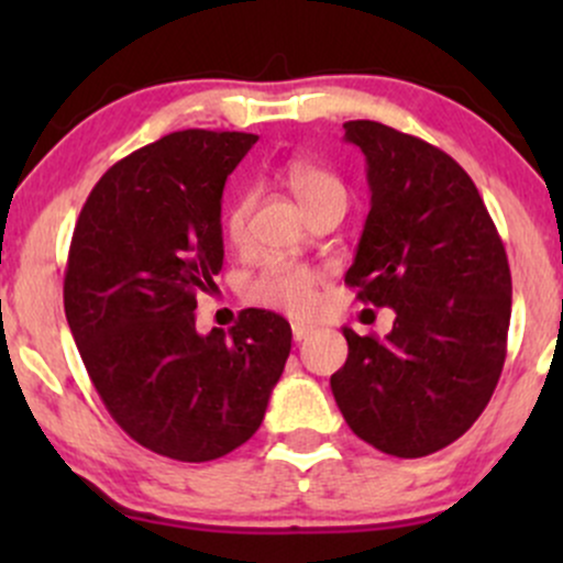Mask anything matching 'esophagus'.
Segmentation results:
<instances>
[{
	"instance_id": "34e87169",
	"label": "esophagus",
	"mask_w": 563,
	"mask_h": 563,
	"mask_svg": "<svg viewBox=\"0 0 563 563\" xmlns=\"http://www.w3.org/2000/svg\"><path fill=\"white\" fill-rule=\"evenodd\" d=\"M290 333H294V341H303V339H307V335L314 333V328L312 325H299V322H294Z\"/></svg>"
}]
</instances>
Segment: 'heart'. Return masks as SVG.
<instances>
[{
	"label": "heart",
	"mask_w": 563,
	"mask_h": 563,
	"mask_svg": "<svg viewBox=\"0 0 563 563\" xmlns=\"http://www.w3.org/2000/svg\"><path fill=\"white\" fill-rule=\"evenodd\" d=\"M286 183L296 200L303 206L307 214L322 209L328 203L346 206V187L333 172L322 169L309 161H294L286 172ZM251 192H241L228 203L222 217L224 235L232 245H241L249 235V214H251ZM320 273L294 262H273L251 280L249 296L260 307L286 312L290 318H307L318 307V286Z\"/></svg>",
	"instance_id": "1"
}]
</instances>
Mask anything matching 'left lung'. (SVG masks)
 Wrapping results in <instances>:
<instances>
[{"instance_id":"1","label":"left lung","mask_w":563,"mask_h":563,"mask_svg":"<svg viewBox=\"0 0 563 563\" xmlns=\"http://www.w3.org/2000/svg\"><path fill=\"white\" fill-rule=\"evenodd\" d=\"M344 129L371 185L346 286L397 318L386 339L344 328L349 357L331 389L360 439L423 457L466 434L493 397L506 363L508 256L457 161L378 121Z\"/></svg>"}]
</instances>
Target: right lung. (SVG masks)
Returning <instances> with one entry per match:
<instances>
[{
    "label": "right lung",
    "instance_id": "add662e5",
    "mask_svg": "<svg viewBox=\"0 0 563 563\" xmlns=\"http://www.w3.org/2000/svg\"><path fill=\"white\" fill-rule=\"evenodd\" d=\"M256 140L185 129L140 147L92 187L70 241L63 303L84 367L113 421L174 461L249 442L290 352L267 309L196 331L224 260V183Z\"/></svg>",
    "mask_w": 563,
    "mask_h": 563
}]
</instances>
